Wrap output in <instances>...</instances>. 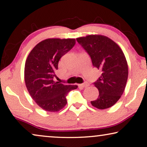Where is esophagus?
I'll list each match as a JSON object with an SVG mask.
<instances>
[{"instance_id": "obj_1", "label": "esophagus", "mask_w": 147, "mask_h": 147, "mask_svg": "<svg viewBox=\"0 0 147 147\" xmlns=\"http://www.w3.org/2000/svg\"><path fill=\"white\" fill-rule=\"evenodd\" d=\"M89 83L88 82H84L83 84H78V87L79 88H86V87H88V86H89Z\"/></svg>"}]
</instances>
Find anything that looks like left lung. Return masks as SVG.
Masks as SVG:
<instances>
[{
	"instance_id": "left-lung-1",
	"label": "left lung",
	"mask_w": 147,
	"mask_h": 147,
	"mask_svg": "<svg viewBox=\"0 0 147 147\" xmlns=\"http://www.w3.org/2000/svg\"><path fill=\"white\" fill-rule=\"evenodd\" d=\"M92 59L94 67L101 69V76L94 86L98 98L91 101L94 107L105 109L113 106L123 94L128 76V66L122 50L109 37L90 34L76 38Z\"/></svg>"
}]
</instances>
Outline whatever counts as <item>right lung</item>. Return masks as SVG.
<instances>
[{
  "instance_id": "obj_1",
  "label": "right lung",
  "mask_w": 147,
  "mask_h": 147,
  "mask_svg": "<svg viewBox=\"0 0 147 147\" xmlns=\"http://www.w3.org/2000/svg\"><path fill=\"white\" fill-rule=\"evenodd\" d=\"M74 38H48L37 44L25 65V82L30 95L46 111L57 112L67 103L66 96L76 85H65L53 80L61 57L73 48Z\"/></svg>"
}]
</instances>
